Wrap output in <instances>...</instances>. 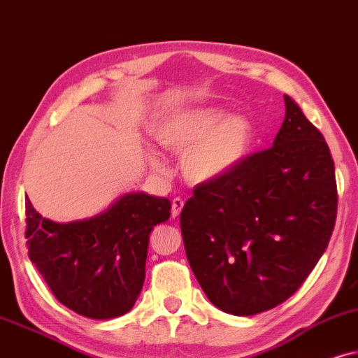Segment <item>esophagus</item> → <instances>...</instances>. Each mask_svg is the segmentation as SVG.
<instances>
[{"instance_id":"esophagus-1","label":"esophagus","mask_w":358,"mask_h":358,"mask_svg":"<svg viewBox=\"0 0 358 358\" xmlns=\"http://www.w3.org/2000/svg\"><path fill=\"white\" fill-rule=\"evenodd\" d=\"M185 206V201L182 198H173L171 199V217L176 219L180 216V213H182V209Z\"/></svg>"}]
</instances>
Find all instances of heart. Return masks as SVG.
Here are the masks:
<instances>
[{"label":"heart","instance_id":"heart-1","mask_svg":"<svg viewBox=\"0 0 358 358\" xmlns=\"http://www.w3.org/2000/svg\"><path fill=\"white\" fill-rule=\"evenodd\" d=\"M152 136L165 149L182 152V170L189 182L208 183L239 164L250 139V127L239 116L222 117L214 108H192L171 113L155 122ZM152 165L162 169L159 159Z\"/></svg>","mask_w":358,"mask_h":358}]
</instances>
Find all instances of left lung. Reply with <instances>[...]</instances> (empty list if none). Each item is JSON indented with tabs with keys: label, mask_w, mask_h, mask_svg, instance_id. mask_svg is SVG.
I'll use <instances>...</instances> for the list:
<instances>
[{
	"label": "left lung",
	"mask_w": 358,
	"mask_h": 358,
	"mask_svg": "<svg viewBox=\"0 0 358 358\" xmlns=\"http://www.w3.org/2000/svg\"><path fill=\"white\" fill-rule=\"evenodd\" d=\"M273 145L194 188L180 226L209 301L234 316L278 306L304 283L334 231V160L321 132L285 94Z\"/></svg>",
	"instance_id": "left-lung-1"
}]
</instances>
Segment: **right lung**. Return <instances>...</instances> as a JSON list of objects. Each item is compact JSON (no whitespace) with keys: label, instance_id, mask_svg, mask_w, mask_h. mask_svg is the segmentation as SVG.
Returning a JSON list of instances; mask_svg holds the SVG:
<instances>
[{"label":"right lung","instance_id":"right-lung-1","mask_svg":"<svg viewBox=\"0 0 358 358\" xmlns=\"http://www.w3.org/2000/svg\"><path fill=\"white\" fill-rule=\"evenodd\" d=\"M166 198L126 193L106 211L71 222L42 217L26 199L29 259L59 301L92 319L131 311L145 278L149 236L170 217Z\"/></svg>","mask_w":358,"mask_h":358}]
</instances>
